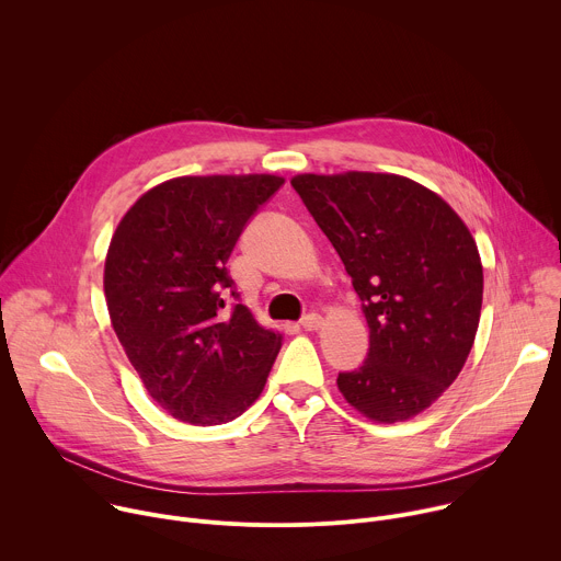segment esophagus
<instances>
[{
	"instance_id": "obj_1",
	"label": "esophagus",
	"mask_w": 561,
	"mask_h": 561,
	"mask_svg": "<svg viewBox=\"0 0 561 561\" xmlns=\"http://www.w3.org/2000/svg\"><path fill=\"white\" fill-rule=\"evenodd\" d=\"M301 329L304 331H308V333H312V331H319L324 327V317L322 314H317V312H310V314H306L304 319H301Z\"/></svg>"
}]
</instances>
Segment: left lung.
Instances as JSON below:
<instances>
[{
	"label": "left lung",
	"mask_w": 561,
	"mask_h": 561,
	"mask_svg": "<svg viewBox=\"0 0 561 561\" xmlns=\"http://www.w3.org/2000/svg\"><path fill=\"white\" fill-rule=\"evenodd\" d=\"M342 257L370 331L366 362L340 373L346 402L377 424L407 422L461 373L474 344L484 268L463 219L392 173L290 180Z\"/></svg>",
	"instance_id": "obj_1"
}]
</instances>
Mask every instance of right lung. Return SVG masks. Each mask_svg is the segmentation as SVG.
Returning a JSON list of instances; mask_svg holds the SVG:
<instances>
[{
	"label": "right lung",
	"instance_id": "right-lung-1",
	"mask_svg": "<svg viewBox=\"0 0 561 561\" xmlns=\"http://www.w3.org/2000/svg\"><path fill=\"white\" fill-rule=\"evenodd\" d=\"M284 184L268 173L186 175L146 191L119 219L104 264L111 324L148 394L171 417L217 426L262 394L282 333L224 293L251 215Z\"/></svg>",
	"mask_w": 561,
	"mask_h": 561
}]
</instances>
